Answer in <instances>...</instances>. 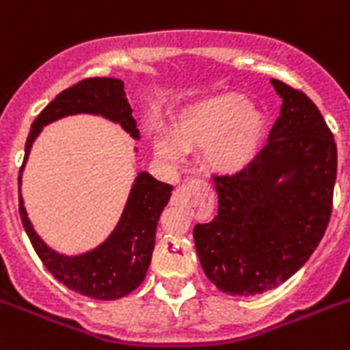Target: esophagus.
I'll list each match as a JSON object with an SVG mask.
<instances>
[{
    "label": "esophagus",
    "mask_w": 350,
    "mask_h": 350,
    "mask_svg": "<svg viewBox=\"0 0 350 350\" xmlns=\"http://www.w3.org/2000/svg\"><path fill=\"white\" fill-rule=\"evenodd\" d=\"M203 185V181H196V180H190L187 181V185H181L178 189L174 190V194H172V204H187L190 201V194H189V189L192 185Z\"/></svg>",
    "instance_id": "1"
}]
</instances>
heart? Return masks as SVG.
<instances>
[{
  "label": "heart",
  "instance_id": "b5f03b06",
  "mask_svg": "<svg viewBox=\"0 0 350 350\" xmlns=\"http://www.w3.org/2000/svg\"><path fill=\"white\" fill-rule=\"evenodd\" d=\"M266 133V116L248 98L223 93L198 100L174 116L172 136L154 138L156 154L181 161L185 152L204 149V165L219 176H235L252 163Z\"/></svg>",
  "mask_w": 350,
  "mask_h": 350
}]
</instances>
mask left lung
<instances>
[{"label": "left lung", "mask_w": 350, "mask_h": 350, "mask_svg": "<svg viewBox=\"0 0 350 350\" xmlns=\"http://www.w3.org/2000/svg\"><path fill=\"white\" fill-rule=\"evenodd\" d=\"M282 98L268 144L243 172L215 176L217 215L196 224L204 275L232 297L277 288L308 262L332 210L338 154L306 93L271 79Z\"/></svg>", "instance_id": "8db88e82"}]
</instances>
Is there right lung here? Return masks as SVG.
Listing matches in <instances>:
<instances>
[{
    "mask_svg": "<svg viewBox=\"0 0 350 350\" xmlns=\"http://www.w3.org/2000/svg\"><path fill=\"white\" fill-rule=\"evenodd\" d=\"M70 115L102 116L118 124L131 138L140 140V131L120 79L93 77L61 92L37 115L28 133L25 160L19 170V215L36 254L59 282L95 300H116L135 291L146 278L154 250L156 226L170 200L172 185L161 183L142 170L131 185L120 219L106 241L79 255H64L50 248L28 219L21 196V174L42 127ZM135 150L138 149L135 147Z\"/></svg>",
    "mask_w": 350,
    "mask_h": 350,
    "instance_id": "1",
    "label": "right lung"
}]
</instances>
